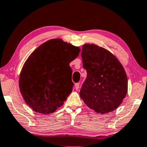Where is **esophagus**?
<instances>
[{"label": "esophagus", "mask_w": 147, "mask_h": 147, "mask_svg": "<svg viewBox=\"0 0 147 147\" xmlns=\"http://www.w3.org/2000/svg\"><path fill=\"white\" fill-rule=\"evenodd\" d=\"M79 86H80V84L78 83H76L75 84H74V88H75L76 90H78V88H79Z\"/></svg>", "instance_id": "obj_1"}]
</instances>
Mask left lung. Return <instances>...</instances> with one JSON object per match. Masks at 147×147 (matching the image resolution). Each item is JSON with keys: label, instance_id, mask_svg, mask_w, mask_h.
<instances>
[{"label": "left lung", "instance_id": "obj_1", "mask_svg": "<svg viewBox=\"0 0 147 147\" xmlns=\"http://www.w3.org/2000/svg\"><path fill=\"white\" fill-rule=\"evenodd\" d=\"M81 57L87 75L80 98L97 113L112 112L127 93L128 80L123 65L110 51L94 44L84 45Z\"/></svg>", "mask_w": 147, "mask_h": 147}]
</instances>
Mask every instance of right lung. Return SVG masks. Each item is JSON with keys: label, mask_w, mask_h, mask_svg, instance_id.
<instances>
[{"label": "right lung", "mask_w": 147, "mask_h": 147, "mask_svg": "<svg viewBox=\"0 0 147 147\" xmlns=\"http://www.w3.org/2000/svg\"><path fill=\"white\" fill-rule=\"evenodd\" d=\"M80 51L79 47L55 38L40 45L28 57L20 72L19 88L33 111L50 114L63 105L74 85L69 64Z\"/></svg>", "instance_id": "obj_1"}]
</instances>
